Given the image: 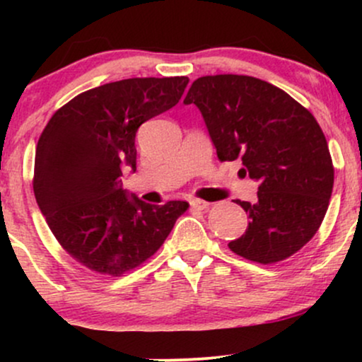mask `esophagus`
Returning a JSON list of instances; mask_svg holds the SVG:
<instances>
[{
    "label": "esophagus",
    "instance_id": "esophagus-1",
    "mask_svg": "<svg viewBox=\"0 0 362 362\" xmlns=\"http://www.w3.org/2000/svg\"><path fill=\"white\" fill-rule=\"evenodd\" d=\"M190 206L194 207V209H199V211H204L209 207V202L202 201V199H190Z\"/></svg>",
    "mask_w": 362,
    "mask_h": 362
}]
</instances>
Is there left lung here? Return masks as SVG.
Returning a JSON list of instances; mask_svg holds the SVG:
<instances>
[{
    "instance_id": "8db88e82",
    "label": "left lung",
    "mask_w": 362,
    "mask_h": 362,
    "mask_svg": "<svg viewBox=\"0 0 362 362\" xmlns=\"http://www.w3.org/2000/svg\"><path fill=\"white\" fill-rule=\"evenodd\" d=\"M204 117L221 161L240 158V175L259 182L255 202L236 201L247 231L228 243L259 264H276L317 233L334 189V165L317 119L301 103L259 78H197L187 93Z\"/></svg>"
}]
</instances>
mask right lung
<instances>
[{
  "label": "right lung",
  "instance_id": "1",
  "mask_svg": "<svg viewBox=\"0 0 362 362\" xmlns=\"http://www.w3.org/2000/svg\"><path fill=\"white\" fill-rule=\"evenodd\" d=\"M187 76L129 78L74 97L52 115L35 149L34 194L52 235L73 259L122 276L163 245L185 201L146 204L122 189L136 172V132L177 105Z\"/></svg>",
  "mask_w": 362,
  "mask_h": 362
}]
</instances>
